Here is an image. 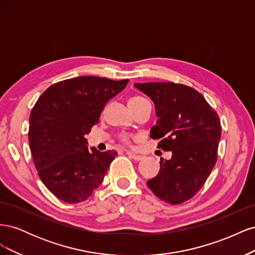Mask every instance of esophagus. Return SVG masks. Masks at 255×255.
Segmentation results:
<instances>
[{
	"mask_svg": "<svg viewBox=\"0 0 255 255\" xmlns=\"http://www.w3.org/2000/svg\"><path fill=\"white\" fill-rule=\"evenodd\" d=\"M127 154H128V155L129 157H132L134 160H141V159L143 158L142 155H139V154L129 152V151H127Z\"/></svg>",
	"mask_w": 255,
	"mask_h": 255,
	"instance_id": "obj_1",
	"label": "esophagus"
}]
</instances>
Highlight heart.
Segmentation results:
<instances>
[{
    "label": "heart",
    "mask_w": 255,
    "mask_h": 255,
    "mask_svg": "<svg viewBox=\"0 0 255 255\" xmlns=\"http://www.w3.org/2000/svg\"><path fill=\"white\" fill-rule=\"evenodd\" d=\"M144 102H146V100L144 98H142L140 96H134L128 100V106H129L130 110H134V109H136L137 106H139L140 104H142ZM119 140L125 144H129L130 143V137L128 134H120L119 135Z\"/></svg>",
    "instance_id": "1"
}]
</instances>
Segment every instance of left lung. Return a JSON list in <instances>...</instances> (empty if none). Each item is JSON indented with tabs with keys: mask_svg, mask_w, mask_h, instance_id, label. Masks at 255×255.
Here are the masks:
<instances>
[{
	"mask_svg": "<svg viewBox=\"0 0 255 255\" xmlns=\"http://www.w3.org/2000/svg\"><path fill=\"white\" fill-rule=\"evenodd\" d=\"M155 104L158 120L150 137L171 151L160 159L159 173L146 182L153 194L173 205L201 189L217 161L221 136L219 116L196 89L172 82L135 84Z\"/></svg>",
	"mask_w": 255,
	"mask_h": 255,
	"instance_id": "obj_1",
	"label": "left lung"
}]
</instances>
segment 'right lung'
<instances>
[{"mask_svg":"<svg viewBox=\"0 0 255 255\" xmlns=\"http://www.w3.org/2000/svg\"><path fill=\"white\" fill-rule=\"evenodd\" d=\"M128 83L79 76L53 84L37 100L29 116V148L38 175L61 201L87 200L117 156L115 150H88L85 135Z\"/></svg>","mask_w":255,"mask_h":255,"instance_id":"1","label":"right lung"}]
</instances>
